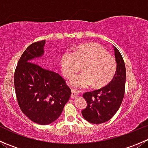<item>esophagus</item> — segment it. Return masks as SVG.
I'll use <instances>...</instances> for the list:
<instances>
[{"mask_svg": "<svg viewBox=\"0 0 148 148\" xmlns=\"http://www.w3.org/2000/svg\"><path fill=\"white\" fill-rule=\"evenodd\" d=\"M78 95V92L76 89H71V98H74Z\"/></svg>", "mask_w": 148, "mask_h": 148, "instance_id": "34e87169", "label": "esophagus"}]
</instances>
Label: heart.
I'll return each instance as SVG.
<instances>
[{"label": "heart", "instance_id": "heart-1", "mask_svg": "<svg viewBox=\"0 0 148 148\" xmlns=\"http://www.w3.org/2000/svg\"><path fill=\"white\" fill-rule=\"evenodd\" d=\"M62 73L66 78L71 79L84 65L85 72L72 80L74 86L86 88L94 84L97 88L108 84L117 70V62L102 45L87 43L77 46L74 52L66 51L62 53L60 60Z\"/></svg>", "mask_w": 148, "mask_h": 148}]
</instances>
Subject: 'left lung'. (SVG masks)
Segmentation results:
<instances>
[{"instance_id":"obj_1","label":"left lung","mask_w":148,"mask_h":148,"mask_svg":"<svg viewBox=\"0 0 148 148\" xmlns=\"http://www.w3.org/2000/svg\"><path fill=\"white\" fill-rule=\"evenodd\" d=\"M117 70L107 85L93 92H85L84 98L87 106L82 111L84 118L92 124H101L110 120L120 108L125 95L126 69L123 58L114 46Z\"/></svg>"}]
</instances>
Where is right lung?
Returning <instances> with one entry per match:
<instances>
[{
  "mask_svg": "<svg viewBox=\"0 0 148 148\" xmlns=\"http://www.w3.org/2000/svg\"><path fill=\"white\" fill-rule=\"evenodd\" d=\"M45 43L42 40L28 46L14 73L15 91L21 110L31 121L43 125L58 119L71 93L58 73L34 63L37 62L36 58L44 54Z\"/></svg>",
  "mask_w": 148,
  "mask_h": 148,
  "instance_id": "obj_1",
  "label": "right lung"
}]
</instances>
